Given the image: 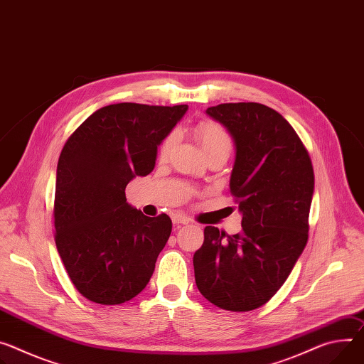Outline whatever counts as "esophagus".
I'll list each match as a JSON object with an SVG mask.
<instances>
[{
    "instance_id": "esophagus-1",
    "label": "esophagus",
    "mask_w": 364,
    "mask_h": 364,
    "mask_svg": "<svg viewBox=\"0 0 364 364\" xmlns=\"http://www.w3.org/2000/svg\"><path fill=\"white\" fill-rule=\"evenodd\" d=\"M173 222H174L176 225H187L190 220H188V218H187L186 215H183V213H174V215H173Z\"/></svg>"
}]
</instances>
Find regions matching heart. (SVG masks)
I'll return each instance as SVG.
<instances>
[{
	"instance_id": "b5f03b06",
	"label": "heart",
	"mask_w": 364,
	"mask_h": 364,
	"mask_svg": "<svg viewBox=\"0 0 364 364\" xmlns=\"http://www.w3.org/2000/svg\"><path fill=\"white\" fill-rule=\"evenodd\" d=\"M194 134L197 141H199L203 152L208 155L222 152L229 156L230 151H232V139H230L229 132L219 123L212 120H203L196 126ZM177 142L176 132H171L167 136H165L159 145H158V159L165 161L174 149V145Z\"/></svg>"
}]
</instances>
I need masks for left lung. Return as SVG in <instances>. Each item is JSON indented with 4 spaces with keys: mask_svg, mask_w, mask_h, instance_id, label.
I'll return each mask as SVG.
<instances>
[{
    "mask_svg": "<svg viewBox=\"0 0 364 364\" xmlns=\"http://www.w3.org/2000/svg\"><path fill=\"white\" fill-rule=\"evenodd\" d=\"M206 113L232 135L237 159L230 194L242 230L205 228L194 252L199 291L220 309L248 312L267 304L308 242L314 194L311 156L290 123L259 103H223Z\"/></svg>",
    "mask_w": 364,
    "mask_h": 364,
    "instance_id": "8db88e82",
    "label": "left lung"
}]
</instances>
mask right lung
<instances>
[{"label": "right lung", "mask_w": 364, "mask_h": 364, "mask_svg": "<svg viewBox=\"0 0 364 364\" xmlns=\"http://www.w3.org/2000/svg\"><path fill=\"white\" fill-rule=\"evenodd\" d=\"M186 110V105H110L65 142L56 170L55 242L88 301L120 305L148 284L173 223L165 213L148 218L130 208L124 188L154 170L159 142Z\"/></svg>", "instance_id": "1"}]
</instances>
